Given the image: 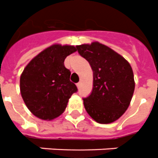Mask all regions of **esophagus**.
Wrapping results in <instances>:
<instances>
[{
    "instance_id": "esophagus-1",
    "label": "esophagus",
    "mask_w": 158,
    "mask_h": 158,
    "mask_svg": "<svg viewBox=\"0 0 158 158\" xmlns=\"http://www.w3.org/2000/svg\"><path fill=\"white\" fill-rule=\"evenodd\" d=\"M77 89H80V87H81V83L80 82H78L77 84Z\"/></svg>"
}]
</instances>
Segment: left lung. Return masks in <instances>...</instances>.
<instances>
[{
  "label": "left lung",
  "mask_w": 158,
  "mask_h": 158,
  "mask_svg": "<svg viewBox=\"0 0 158 158\" xmlns=\"http://www.w3.org/2000/svg\"><path fill=\"white\" fill-rule=\"evenodd\" d=\"M93 71V90L83 99L87 113L100 124H109L124 114L135 90V79L129 62L98 41L77 45Z\"/></svg>",
  "instance_id": "left-lung-1"
}]
</instances>
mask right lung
Instances as JSON below:
<instances>
[{
	"label": "right lung",
	"instance_id": "1",
	"mask_svg": "<svg viewBox=\"0 0 158 158\" xmlns=\"http://www.w3.org/2000/svg\"><path fill=\"white\" fill-rule=\"evenodd\" d=\"M77 49L74 45L54 44L35 56L20 76V93L35 117L50 121L65 111L69 99L77 90L70 81L71 72L64 60Z\"/></svg>",
	"mask_w": 158,
	"mask_h": 158
}]
</instances>
